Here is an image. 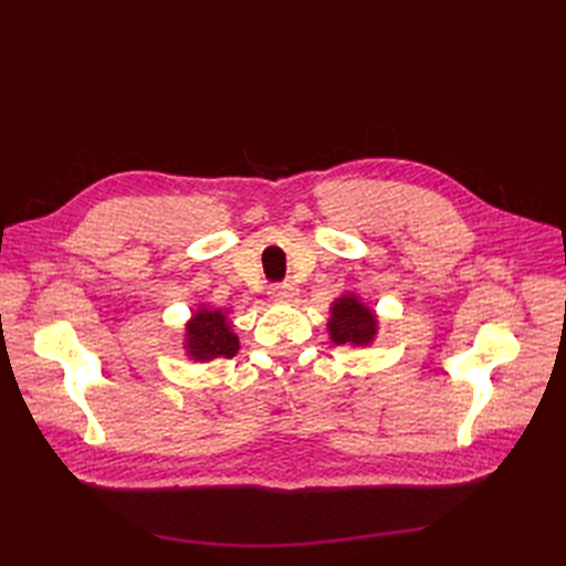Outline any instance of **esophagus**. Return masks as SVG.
I'll return each mask as SVG.
<instances>
[{
    "mask_svg": "<svg viewBox=\"0 0 566 566\" xmlns=\"http://www.w3.org/2000/svg\"><path fill=\"white\" fill-rule=\"evenodd\" d=\"M297 293H300V290L293 281H285V283H279V285L271 287V297L276 302H293L297 297Z\"/></svg>",
    "mask_w": 566,
    "mask_h": 566,
    "instance_id": "obj_1",
    "label": "esophagus"
}]
</instances>
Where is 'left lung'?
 Listing matches in <instances>:
<instances>
[{"instance_id": "left-lung-1", "label": "left lung", "mask_w": 566, "mask_h": 566, "mask_svg": "<svg viewBox=\"0 0 566 566\" xmlns=\"http://www.w3.org/2000/svg\"><path fill=\"white\" fill-rule=\"evenodd\" d=\"M328 333L335 345L368 347L378 335V316L358 300V295L347 293L331 306Z\"/></svg>"}]
</instances>
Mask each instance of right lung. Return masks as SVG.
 <instances>
[{
  "label": "right lung",
  "mask_w": 566,
  "mask_h": 566,
  "mask_svg": "<svg viewBox=\"0 0 566 566\" xmlns=\"http://www.w3.org/2000/svg\"><path fill=\"white\" fill-rule=\"evenodd\" d=\"M238 335L231 331V323L221 310H200L186 323V356L193 361H212V358H231L238 354Z\"/></svg>",
  "instance_id": "obj_1"
}]
</instances>
